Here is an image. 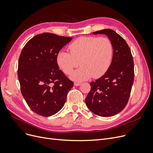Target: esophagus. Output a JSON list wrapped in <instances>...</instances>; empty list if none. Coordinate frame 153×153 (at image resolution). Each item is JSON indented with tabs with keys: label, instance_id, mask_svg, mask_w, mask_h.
Returning <instances> with one entry per match:
<instances>
[{
	"label": "esophagus",
	"instance_id": "obj_1",
	"mask_svg": "<svg viewBox=\"0 0 153 153\" xmlns=\"http://www.w3.org/2000/svg\"><path fill=\"white\" fill-rule=\"evenodd\" d=\"M81 85V83H79V82H75L74 83V85L75 86H79Z\"/></svg>",
	"mask_w": 153,
	"mask_h": 153
}]
</instances>
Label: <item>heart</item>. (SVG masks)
<instances>
[{
    "label": "heart",
    "instance_id": "obj_1",
    "mask_svg": "<svg viewBox=\"0 0 153 153\" xmlns=\"http://www.w3.org/2000/svg\"><path fill=\"white\" fill-rule=\"evenodd\" d=\"M69 50L70 53L63 50L58 53L57 62L66 75H70L80 62L82 66L71 76L76 81L103 76L110 66L114 52L108 38L94 36L80 37L69 45Z\"/></svg>",
    "mask_w": 153,
    "mask_h": 153
}]
</instances>
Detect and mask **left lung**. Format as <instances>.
Returning a JSON list of instances; mask_svg holds the SVG:
<instances>
[{
  "instance_id": "1",
  "label": "left lung",
  "mask_w": 153,
  "mask_h": 153,
  "mask_svg": "<svg viewBox=\"0 0 153 153\" xmlns=\"http://www.w3.org/2000/svg\"><path fill=\"white\" fill-rule=\"evenodd\" d=\"M93 34L108 37L113 45V58L105 75L90 83L85 103L92 112L107 117L121 112L128 103L134 81L133 59L126 41L116 32L106 29Z\"/></svg>"
}]
</instances>
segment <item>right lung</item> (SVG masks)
I'll return each instance as SVG.
<instances>
[{
	"label": "right lung",
	"instance_id": "add662e5",
	"mask_svg": "<svg viewBox=\"0 0 153 153\" xmlns=\"http://www.w3.org/2000/svg\"><path fill=\"white\" fill-rule=\"evenodd\" d=\"M71 39L45 32L30 39L22 50L18 67L22 94L29 108L41 116L58 112L73 87L57 62L58 53Z\"/></svg>",
	"mask_w": 153,
	"mask_h": 153
}]
</instances>
